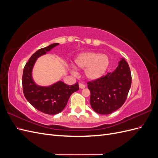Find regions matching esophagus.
<instances>
[{
  "label": "esophagus",
  "mask_w": 158,
  "mask_h": 158,
  "mask_svg": "<svg viewBox=\"0 0 158 158\" xmlns=\"http://www.w3.org/2000/svg\"><path fill=\"white\" fill-rule=\"evenodd\" d=\"M79 87L80 89H84L85 88V85L84 84H83L82 83H80L79 84Z\"/></svg>",
  "instance_id": "34e87169"
}]
</instances>
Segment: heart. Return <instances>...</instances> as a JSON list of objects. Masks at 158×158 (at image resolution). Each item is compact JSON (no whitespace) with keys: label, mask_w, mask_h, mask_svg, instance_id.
<instances>
[{"label":"heart","mask_w":158,"mask_h":158,"mask_svg":"<svg viewBox=\"0 0 158 158\" xmlns=\"http://www.w3.org/2000/svg\"><path fill=\"white\" fill-rule=\"evenodd\" d=\"M109 65V56L99 52H84L74 59L75 67L85 70V76L91 80L101 78L106 73Z\"/></svg>","instance_id":"obj_1"}]
</instances>
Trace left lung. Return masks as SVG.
Masks as SVG:
<instances>
[{
  "mask_svg": "<svg viewBox=\"0 0 158 158\" xmlns=\"http://www.w3.org/2000/svg\"><path fill=\"white\" fill-rule=\"evenodd\" d=\"M131 83V72L124 58L113 73L89 81L87 84L91 93L89 102L94 111L109 114L121 107L127 98Z\"/></svg>",
  "mask_w": 158,
  "mask_h": 158,
  "instance_id": "1",
  "label": "left lung"
}]
</instances>
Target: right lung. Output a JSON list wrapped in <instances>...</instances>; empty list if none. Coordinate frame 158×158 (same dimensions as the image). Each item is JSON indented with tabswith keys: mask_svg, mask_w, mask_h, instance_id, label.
Masks as SVG:
<instances>
[{
	"mask_svg": "<svg viewBox=\"0 0 158 158\" xmlns=\"http://www.w3.org/2000/svg\"><path fill=\"white\" fill-rule=\"evenodd\" d=\"M58 45L53 44L37 50L26 63L22 75L23 92L26 99L38 111L49 114H58L63 111L71 94L79 89L78 82L69 85L59 81L51 86L43 87L33 82L31 72L37 59Z\"/></svg>",
	"mask_w": 158,
	"mask_h": 158,
	"instance_id": "add662e5",
	"label": "right lung"
}]
</instances>
